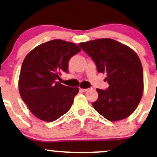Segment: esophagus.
Returning a JSON list of instances; mask_svg holds the SVG:
<instances>
[{"label":"esophagus","instance_id":"esophagus-1","mask_svg":"<svg viewBox=\"0 0 157 157\" xmlns=\"http://www.w3.org/2000/svg\"><path fill=\"white\" fill-rule=\"evenodd\" d=\"M89 89H80V90L82 91V92H86V91H87Z\"/></svg>","mask_w":157,"mask_h":157}]
</instances>
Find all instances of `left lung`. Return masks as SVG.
Segmentation results:
<instances>
[{
  "label": "left lung",
  "mask_w": 157,
  "mask_h": 157,
  "mask_svg": "<svg viewBox=\"0 0 157 157\" xmlns=\"http://www.w3.org/2000/svg\"><path fill=\"white\" fill-rule=\"evenodd\" d=\"M91 57L98 73H106L105 90L96 89L98 98L93 106L109 121L129 117L136 110L143 93V70L137 54L120 42L102 38L79 44Z\"/></svg>",
  "instance_id": "1"
}]
</instances>
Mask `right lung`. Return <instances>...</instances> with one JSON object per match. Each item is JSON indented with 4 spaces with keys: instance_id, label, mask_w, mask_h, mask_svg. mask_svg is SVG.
Masks as SVG:
<instances>
[{
    "instance_id": "right-lung-1",
    "label": "right lung",
    "mask_w": 157,
    "mask_h": 157,
    "mask_svg": "<svg viewBox=\"0 0 157 157\" xmlns=\"http://www.w3.org/2000/svg\"><path fill=\"white\" fill-rule=\"evenodd\" d=\"M80 51L75 44L56 39L26 55L21 69L19 92L38 119L53 121L70 109L79 89L63 85L57 79L62 71L68 73L69 60Z\"/></svg>"
}]
</instances>
